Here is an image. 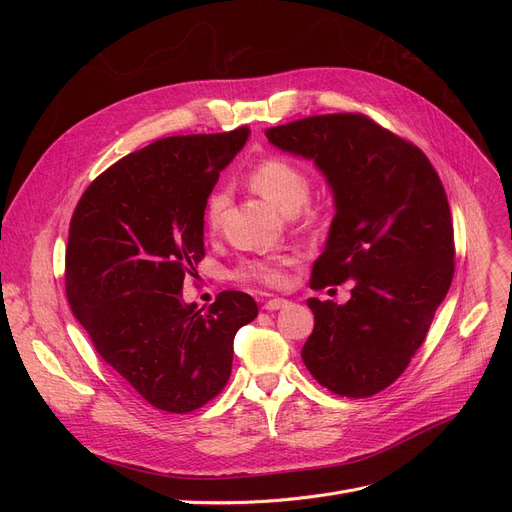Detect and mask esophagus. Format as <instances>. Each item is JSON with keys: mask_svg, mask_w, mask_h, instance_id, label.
I'll list each match as a JSON object with an SVG mask.
<instances>
[{"mask_svg": "<svg viewBox=\"0 0 512 512\" xmlns=\"http://www.w3.org/2000/svg\"><path fill=\"white\" fill-rule=\"evenodd\" d=\"M286 305H288L286 299H270V301H265L263 309L265 311H278V309H284Z\"/></svg>", "mask_w": 512, "mask_h": 512, "instance_id": "obj_1", "label": "esophagus"}]
</instances>
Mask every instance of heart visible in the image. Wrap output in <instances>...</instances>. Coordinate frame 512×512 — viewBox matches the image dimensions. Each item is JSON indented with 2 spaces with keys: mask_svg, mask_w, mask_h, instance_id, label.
Wrapping results in <instances>:
<instances>
[{
  "mask_svg": "<svg viewBox=\"0 0 512 512\" xmlns=\"http://www.w3.org/2000/svg\"><path fill=\"white\" fill-rule=\"evenodd\" d=\"M249 186L267 203H272L284 215H297L309 201L311 193V176L297 161L288 157H265L251 170ZM226 207V195L213 193L205 207V224L209 230H215L222 222V213ZM303 228L319 230L326 224V215L321 209L303 211ZM294 257L290 255H272L251 259L238 265L236 278L242 282H255L265 286H282L284 284V267L290 265Z\"/></svg>",
  "mask_w": 512,
  "mask_h": 512,
  "instance_id": "1",
  "label": "heart"
}]
</instances>
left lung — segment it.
Segmentation results:
<instances>
[{
    "instance_id": "1",
    "label": "left lung",
    "mask_w": 512,
    "mask_h": 512,
    "mask_svg": "<svg viewBox=\"0 0 512 512\" xmlns=\"http://www.w3.org/2000/svg\"><path fill=\"white\" fill-rule=\"evenodd\" d=\"M265 137L311 159L332 188L336 213L311 288L355 282L344 305L307 301L315 328L303 363L334 394H378L411 363L454 276L440 176L419 147L363 114L311 116Z\"/></svg>"
}]
</instances>
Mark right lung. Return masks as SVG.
Here are the masks:
<instances>
[{"label": "right lung", "instance_id": "right-lung-1", "mask_svg": "<svg viewBox=\"0 0 512 512\" xmlns=\"http://www.w3.org/2000/svg\"><path fill=\"white\" fill-rule=\"evenodd\" d=\"M247 139V126L159 139L99 174L72 215V313L101 359L159 411L191 413L218 396L234 336L257 317L238 290L205 313L182 301L184 278L205 257L207 199Z\"/></svg>", "mask_w": 512, "mask_h": 512}]
</instances>
